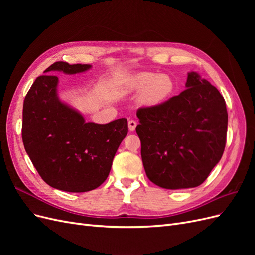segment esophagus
<instances>
[{
	"instance_id": "34e87169",
	"label": "esophagus",
	"mask_w": 255,
	"mask_h": 255,
	"mask_svg": "<svg viewBox=\"0 0 255 255\" xmlns=\"http://www.w3.org/2000/svg\"><path fill=\"white\" fill-rule=\"evenodd\" d=\"M136 126H137V122L133 119L128 120V129L130 130V132H134L135 128H136Z\"/></svg>"
}]
</instances>
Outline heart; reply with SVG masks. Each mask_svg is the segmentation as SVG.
I'll return each instance as SVG.
<instances>
[{
    "mask_svg": "<svg viewBox=\"0 0 255 255\" xmlns=\"http://www.w3.org/2000/svg\"><path fill=\"white\" fill-rule=\"evenodd\" d=\"M174 82L170 75L154 72H138L123 80L121 90L126 94L140 91V103L148 106L159 105L170 97Z\"/></svg>",
    "mask_w": 255,
    "mask_h": 255,
    "instance_id": "1",
    "label": "heart"
}]
</instances>
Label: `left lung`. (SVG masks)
Returning a JSON list of instances; mask_svg holds the SVG:
<instances>
[{"mask_svg": "<svg viewBox=\"0 0 255 255\" xmlns=\"http://www.w3.org/2000/svg\"><path fill=\"white\" fill-rule=\"evenodd\" d=\"M185 87L164 103L137 111L144 171L166 189L201 185L226 146L228 113L218 89L195 71Z\"/></svg>", "mask_w": 255, "mask_h": 255, "instance_id": "8db88e82", "label": "left lung"}]
</instances>
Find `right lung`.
I'll return each mask as SVG.
<instances>
[{
  "label": "right lung",
  "mask_w": 255,
  "mask_h": 255,
  "mask_svg": "<svg viewBox=\"0 0 255 255\" xmlns=\"http://www.w3.org/2000/svg\"><path fill=\"white\" fill-rule=\"evenodd\" d=\"M91 67L56 61L36 79L23 103L22 140L27 155L45 183L68 192L99 187L128 134L126 118L106 125L86 122L59 99L58 78L51 73L76 74Z\"/></svg>",
  "instance_id": "1"
}]
</instances>
